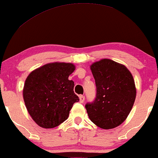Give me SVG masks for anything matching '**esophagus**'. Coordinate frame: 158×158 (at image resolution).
<instances>
[{
  "label": "esophagus",
  "mask_w": 158,
  "mask_h": 158,
  "mask_svg": "<svg viewBox=\"0 0 158 158\" xmlns=\"http://www.w3.org/2000/svg\"><path fill=\"white\" fill-rule=\"evenodd\" d=\"M79 99H80V102H81V103H83V101H84V100H85V97L83 95H80Z\"/></svg>",
  "instance_id": "34e87169"
}]
</instances>
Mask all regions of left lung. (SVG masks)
Listing matches in <instances>:
<instances>
[{
	"mask_svg": "<svg viewBox=\"0 0 158 158\" xmlns=\"http://www.w3.org/2000/svg\"><path fill=\"white\" fill-rule=\"evenodd\" d=\"M95 80V100L86 104L89 118L103 129L120 126L130 113L136 87L133 76L123 64L110 59H101L90 66Z\"/></svg>",
	"mask_w": 158,
	"mask_h": 158,
	"instance_id": "1",
	"label": "left lung"
}]
</instances>
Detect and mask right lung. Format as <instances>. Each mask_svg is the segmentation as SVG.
I'll use <instances>...</instances> for the list:
<instances>
[{"label":"right lung","mask_w":158,"mask_h":158,"mask_svg":"<svg viewBox=\"0 0 158 158\" xmlns=\"http://www.w3.org/2000/svg\"><path fill=\"white\" fill-rule=\"evenodd\" d=\"M71 63L54 62L40 66L28 75L23 97L31 118L39 127L55 128L68 118L79 101L74 93L75 83L69 76L75 71Z\"/></svg>","instance_id":"right-lung-1"}]
</instances>
